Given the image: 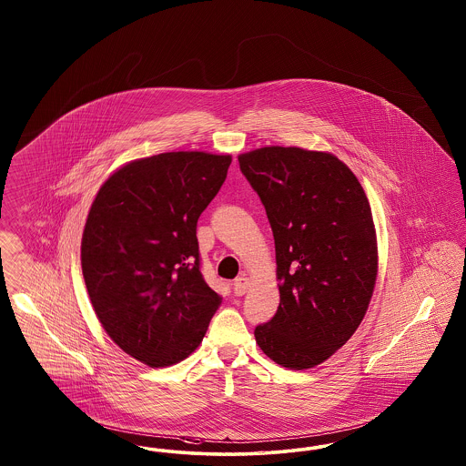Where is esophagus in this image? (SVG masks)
<instances>
[{"instance_id": "34e87169", "label": "esophagus", "mask_w": 466, "mask_h": 466, "mask_svg": "<svg viewBox=\"0 0 466 466\" xmlns=\"http://www.w3.org/2000/svg\"><path fill=\"white\" fill-rule=\"evenodd\" d=\"M249 289V279L248 278H238V279L234 280V293L238 295V297H242L246 291Z\"/></svg>"}]
</instances>
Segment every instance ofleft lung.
<instances>
[{
    "label": "left lung",
    "mask_w": 466,
    "mask_h": 466,
    "mask_svg": "<svg viewBox=\"0 0 466 466\" xmlns=\"http://www.w3.org/2000/svg\"><path fill=\"white\" fill-rule=\"evenodd\" d=\"M276 242L280 301L257 326L263 354L310 370L341 349L362 322L378 276L371 206L335 154L270 146L239 154Z\"/></svg>",
    "instance_id": "8db88e82"
}]
</instances>
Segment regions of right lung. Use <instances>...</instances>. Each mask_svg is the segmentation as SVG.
I'll use <instances>...</instances> for the list:
<instances>
[{"instance_id": "obj_1", "label": "right lung", "mask_w": 466, "mask_h": 466, "mask_svg": "<svg viewBox=\"0 0 466 466\" xmlns=\"http://www.w3.org/2000/svg\"><path fill=\"white\" fill-rule=\"evenodd\" d=\"M230 163L205 150L135 159L109 175L88 211L81 268L95 314L150 368L192 354L222 303L199 270L196 227Z\"/></svg>"}]
</instances>
